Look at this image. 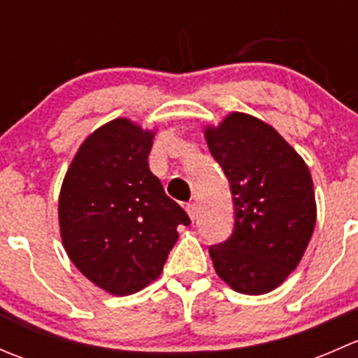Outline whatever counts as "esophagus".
<instances>
[{
    "instance_id": "34e87169",
    "label": "esophagus",
    "mask_w": 358,
    "mask_h": 358,
    "mask_svg": "<svg viewBox=\"0 0 358 358\" xmlns=\"http://www.w3.org/2000/svg\"><path fill=\"white\" fill-rule=\"evenodd\" d=\"M185 209H187V213H189L190 220L197 218V204H196V202H189V204L185 206Z\"/></svg>"
}]
</instances>
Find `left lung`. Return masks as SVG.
Here are the masks:
<instances>
[{"mask_svg":"<svg viewBox=\"0 0 358 358\" xmlns=\"http://www.w3.org/2000/svg\"><path fill=\"white\" fill-rule=\"evenodd\" d=\"M204 136L236 209L232 236L209 248L213 265L234 291L265 294L289 277L312 239L317 204L310 169L275 128L244 112L206 126Z\"/></svg>","mask_w":358,"mask_h":358,"instance_id":"left-lung-1","label":"left lung"}]
</instances>
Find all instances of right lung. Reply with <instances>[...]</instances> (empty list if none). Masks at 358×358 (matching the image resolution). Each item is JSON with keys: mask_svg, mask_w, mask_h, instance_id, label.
Masks as SVG:
<instances>
[{"mask_svg": "<svg viewBox=\"0 0 358 358\" xmlns=\"http://www.w3.org/2000/svg\"><path fill=\"white\" fill-rule=\"evenodd\" d=\"M156 131L128 117L106 122L76 152L62 182L59 225L76 268L114 296L142 291L162 272L187 213L150 171Z\"/></svg>", "mask_w": 358, "mask_h": 358, "instance_id": "1", "label": "right lung"}]
</instances>
